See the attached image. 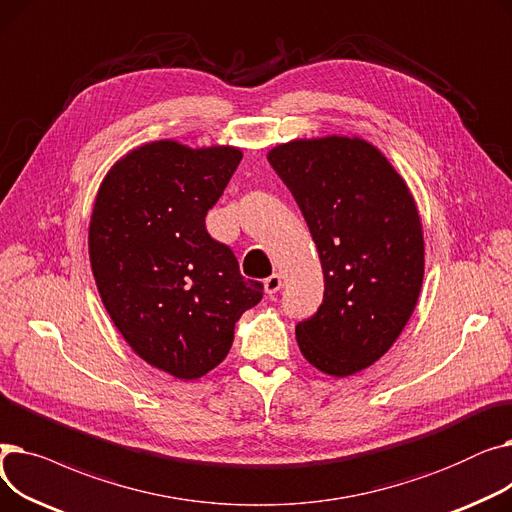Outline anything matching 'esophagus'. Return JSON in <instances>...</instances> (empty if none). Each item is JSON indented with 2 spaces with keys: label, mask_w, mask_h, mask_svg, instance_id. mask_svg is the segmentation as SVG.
I'll list each match as a JSON object with an SVG mask.
<instances>
[{
  "label": "esophagus",
  "mask_w": 512,
  "mask_h": 512,
  "mask_svg": "<svg viewBox=\"0 0 512 512\" xmlns=\"http://www.w3.org/2000/svg\"><path fill=\"white\" fill-rule=\"evenodd\" d=\"M263 288L267 294H276L282 288V276L280 274H272L270 278L263 280Z\"/></svg>",
  "instance_id": "34e87169"
}]
</instances>
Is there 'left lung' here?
<instances>
[{"label": "left lung", "mask_w": 512, "mask_h": 512, "mask_svg": "<svg viewBox=\"0 0 512 512\" xmlns=\"http://www.w3.org/2000/svg\"><path fill=\"white\" fill-rule=\"evenodd\" d=\"M315 240L324 303L297 326L303 357L346 378L384 357L423 282V228L407 182L359 137L297 139L267 153Z\"/></svg>", "instance_id": "obj_1"}]
</instances>
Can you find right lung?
I'll return each instance as SVG.
<instances>
[{"instance_id":"right-lung-1","label":"right lung","mask_w":512,"mask_h":512,"mask_svg":"<svg viewBox=\"0 0 512 512\" xmlns=\"http://www.w3.org/2000/svg\"><path fill=\"white\" fill-rule=\"evenodd\" d=\"M240 159L236 147L153 141L116 161L95 199L89 257L103 307L134 353L178 380L218 367L263 297L205 228Z\"/></svg>"}]
</instances>
